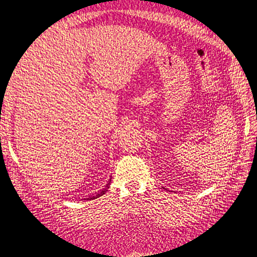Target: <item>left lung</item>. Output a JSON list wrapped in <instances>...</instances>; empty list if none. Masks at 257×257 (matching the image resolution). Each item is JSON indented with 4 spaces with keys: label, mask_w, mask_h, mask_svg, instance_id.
<instances>
[{
    "label": "left lung",
    "mask_w": 257,
    "mask_h": 257,
    "mask_svg": "<svg viewBox=\"0 0 257 257\" xmlns=\"http://www.w3.org/2000/svg\"><path fill=\"white\" fill-rule=\"evenodd\" d=\"M163 189H164V187H163ZM165 190H166V189H165Z\"/></svg>",
    "instance_id": "obj_1"
}]
</instances>
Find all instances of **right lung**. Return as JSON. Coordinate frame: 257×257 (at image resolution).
Returning <instances> with one entry per match:
<instances>
[{
  "instance_id": "add662e5",
  "label": "right lung",
  "mask_w": 257,
  "mask_h": 257,
  "mask_svg": "<svg viewBox=\"0 0 257 257\" xmlns=\"http://www.w3.org/2000/svg\"><path fill=\"white\" fill-rule=\"evenodd\" d=\"M110 180H111V178L108 180V184L106 185V187H104L103 190H101L100 192H97V193H95V194H91V196H89L88 198H85V199H87V200H92V199H96V198H99V197H101L102 196V194H104L106 193V191L109 189V184H110Z\"/></svg>"
}]
</instances>
